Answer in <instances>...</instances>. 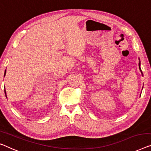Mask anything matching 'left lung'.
Listing matches in <instances>:
<instances>
[{"instance_id":"1","label":"left lung","mask_w":151,"mask_h":151,"mask_svg":"<svg viewBox=\"0 0 151 151\" xmlns=\"http://www.w3.org/2000/svg\"><path fill=\"white\" fill-rule=\"evenodd\" d=\"M139 70H140V71H141V73H142V76H143V73H142V70H141V68H140V61H139Z\"/></svg>"}]
</instances>
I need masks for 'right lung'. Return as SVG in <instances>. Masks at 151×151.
<instances>
[{
	"mask_svg": "<svg viewBox=\"0 0 151 151\" xmlns=\"http://www.w3.org/2000/svg\"><path fill=\"white\" fill-rule=\"evenodd\" d=\"M5 74H6V70L5 71V74H4V76H5ZM5 95H6V91H5Z\"/></svg>",
	"mask_w": 151,
	"mask_h": 151,
	"instance_id": "right-lung-1",
	"label": "right lung"
}]
</instances>
